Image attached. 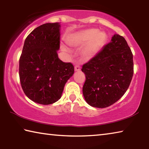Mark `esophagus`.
I'll use <instances>...</instances> for the list:
<instances>
[{
	"label": "esophagus",
	"instance_id": "1",
	"mask_svg": "<svg viewBox=\"0 0 149 149\" xmlns=\"http://www.w3.org/2000/svg\"><path fill=\"white\" fill-rule=\"evenodd\" d=\"M74 69H75V72H79L81 70V68H80L79 65H75Z\"/></svg>",
	"mask_w": 149,
	"mask_h": 149
}]
</instances>
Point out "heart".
Segmentation results:
<instances>
[{"label":"heart","instance_id":"b5f03b06","mask_svg":"<svg viewBox=\"0 0 149 149\" xmlns=\"http://www.w3.org/2000/svg\"><path fill=\"white\" fill-rule=\"evenodd\" d=\"M107 40V35L99 32L96 29H88L78 31L72 35L68 39V43L72 47H81L84 45L81 50L85 59L89 60L94 57ZM61 49L66 54L71 53V50L64 44L61 45Z\"/></svg>","mask_w":149,"mask_h":149}]
</instances>
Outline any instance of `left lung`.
<instances>
[{
  "instance_id": "left-lung-1",
  "label": "left lung",
  "mask_w": 149,
  "mask_h": 149,
  "mask_svg": "<svg viewBox=\"0 0 149 149\" xmlns=\"http://www.w3.org/2000/svg\"><path fill=\"white\" fill-rule=\"evenodd\" d=\"M81 70L86 77L83 87L85 101L95 108L110 107L124 95L132 81V50L122 36L114 34Z\"/></svg>"
}]
</instances>
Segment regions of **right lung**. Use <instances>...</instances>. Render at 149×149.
Segmentation results:
<instances>
[{"label":"right lung","instance_id":"add662e5","mask_svg":"<svg viewBox=\"0 0 149 149\" xmlns=\"http://www.w3.org/2000/svg\"><path fill=\"white\" fill-rule=\"evenodd\" d=\"M60 27L58 22L42 24L24 41L19 61L20 84L27 97L38 104L58 101L65 84L74 74V65L58 56Z\"/></svg>","mask_w":149,"mask_h":149}]
</instances>
